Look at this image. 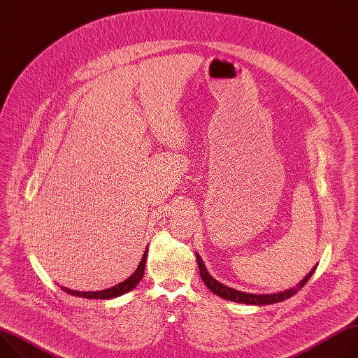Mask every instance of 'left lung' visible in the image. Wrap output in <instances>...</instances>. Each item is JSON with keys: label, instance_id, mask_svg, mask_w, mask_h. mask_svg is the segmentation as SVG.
Instances as JSON below:
<instances>
[{"label": "left lung", "instance_id": "left-lung-1", "mask_svg": "<svg viewBox=\"0 0 358 358\" xmlns=\"http://www.w3.org/2000/svg\"><path fill=\"white\" fill-rule=\"evenodd\" d=\"M196 257H197V263H199V268H200V275L204 281V284L207 285V288L214 292V294H217L218 297H222L225 300H230V301H234V303H243V304H252V306H264V304H274V303H280V301H284L289 297H292L294 294H297V292L306 285V282L310 280V277L314 274L315 268L314 267L307 275L304 280L300 281L299 285H296L294 288H289V289H285V291H281V292H275V294H250V292H243V291H238V289H234V288H230L227 287L221 282H218L217 280H214L204 263L201 257L196 252Z\"/></svg>", "mask_w": 358, "mask_h": 358}]
</instances>
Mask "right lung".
<instances>
[{
	"label": "right lung",
	"mask_w": 358,
	"mask_h": 358,
	"mask_svg": "<svg viewBox=\"0 0 358 358\" xmlns=\"http://www.w3.org/2000/svg\"><path fill=\"white\" fill-rule=\"evenodd\" d=\"M147 252H148V248L145 250V252H144V255L141 258V262H140L137 270L131 275H129L125 281H122V282H120V284H117V285H114L111 288L101 289V291H74V289H70V288H66V287H61V289L69 292V294H71V296L84 297V299H94V300H107V299L120 297V296L125 294V292L131 291L141 281V278L144 275V270H145Z\"/></svg>",
	"instance_id": "add662e5"
}]
</instances>
